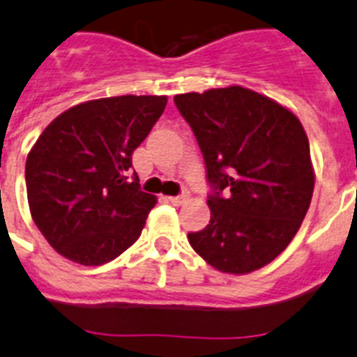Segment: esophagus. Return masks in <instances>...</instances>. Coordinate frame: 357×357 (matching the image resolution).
Instances as JSON below:
<instances>
[{
	"label": "esophagus",
	"mask_w": 357,
	"mask_h": 357,
	"mask_svg": "<svg viewBox=\"0 0 357 357\" xmlns=\"http://www.w3.org/2000/svg\"><path fill=\"white\" fill-rule=\"evenodd\" d=\"M169 199H170V204L181 205V204H185V202H187V199H188V192H187V190H183V192L178 194V196H170Z\"/></svg>",
	"instance_id": "esophagus-1"
}]
</instances>
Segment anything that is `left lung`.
Returning a JSON list of instances; mask_svg holds the SVG:
<instances>
[{"label": "left lung", "mask_w": 357, "mask_h": 357, "mask_svg": "<svg viewBox=\"0 0 357 357\" xmlns=\"http://www.w3.org/2000/svg\"><path fill=\"white\" fill-rule=\"evenodd\" d=\"M192 128L207 170L211 222L188 233L192 249L224 273H249L282 253L314 194L303 124L251 89H208L174 97Z\"/></svg>", "instance_id": "8db88e82"}]
</instances>
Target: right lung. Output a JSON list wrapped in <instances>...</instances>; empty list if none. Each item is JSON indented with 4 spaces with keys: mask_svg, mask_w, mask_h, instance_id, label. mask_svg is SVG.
Returning <instances> with one entry per match:
<instances>
[{
    "mask_svg": "<svg viewBox=\"0 0 357 357\" xmlns=\"http://www.w3.org/2000/svg\"><path fill=\"white\" fill-rule=\"evenodd\" d=\"M167 97L123 95L78 104L38 137L25 163L34 224L66 259L102 266L139 238L155 198L139 187L132 153Z\"/></svg>",
    "mask_w": 357,
    "mask_h": 357,
    "instance_id": "obj_1",
    "label": "right lung"
}]
</instances>
